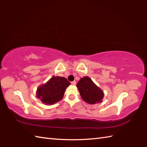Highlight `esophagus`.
Returning <instances> with one entry per match:
<instances>
[{
	"label": "esophagus",
	"mask_w": 147,
	"mask_h": 147,
	"mask_svg": "<svg viewBox=\"0 0 147 147\" xmlns=\"http://www.w3.org/2000/svg\"><path fill=\"white\" fill-rule=\"evenodd\" d=\"M71 84L73 85H76V81H73V82H71Z\"/></svg>",
	"instance_id": "1"
}]
</instances>
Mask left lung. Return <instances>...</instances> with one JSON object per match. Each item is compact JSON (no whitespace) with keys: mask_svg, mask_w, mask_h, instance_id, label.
Instances as JSON below:
<instances>
[{"mask_svg":"<svg viewBox=\"0 0 147 147\" xmlns=\"http://www.w3.org/2000/svg\"><path fill=\"white\" fill-rule=\"evenodd\" d=\"M76 86L82 99L88 104L92 105L102 102L104 96V92L89 77L82 78Z\"/></svg>","mask_w":147,"mask_h":147,"instance_id":"left-lung-1","label":"left lung"}]
</instances>
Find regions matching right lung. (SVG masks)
I'll use <instances>...</instances> for the list:
<instances>
[{
	"mask_svg": "<svg viewBox=\"0 0 147 147\" xmlns=\"http://www.w3.org/2000/svg\"><path fill=\"white\" fill-rule=\"evenodd\" d=\"M71 85L66 78L61 76H53L47 82L39 86L36 95L43 104L53 105L63 98L65 89Z\"/></svg>",
	"mask_w": 147,
	"mask_h": 147,
	"instance_id": "1",
	"label": "right lung"
}]
</instances>
